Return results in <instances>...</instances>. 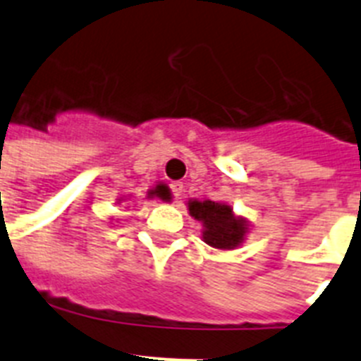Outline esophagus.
Returning a JSON list of instances; mask_svg holds the SVG:
<instances>
[{"label":"esophagus","instance_id":"1","mask_svg":"<svg viewBox=\"0 0 361 361\" xmlns=\"http://www.w3.org/2000/svg\"><path fill=\"white\" fill-rule=\"evenodd\" d=\"M171 193H173L175 199H180L183 195V190H184V184L183 183H171Z\"/></svg>","mask_w":361,"mask_h":361}]
</instances>
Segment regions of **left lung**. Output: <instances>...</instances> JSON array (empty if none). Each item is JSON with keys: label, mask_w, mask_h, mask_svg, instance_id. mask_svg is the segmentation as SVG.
Listing matches in <instances>:
<instances>
[{"label": "left lung", "mask_w": 361, "mask_h": 361, "mask_svg": "<svg viewBox=\"0 0 361 361\" xmlns=\"http://www.w3.org/2000/svg\"><path fill=\"white\" fill-rule=\"evenodd\" d=\"M188 212L202 224V240L215 250H237L250 233L247 219L237 215L228 202L190 199Z\"/></svg>", "instance_id": "1"}]
</instances>
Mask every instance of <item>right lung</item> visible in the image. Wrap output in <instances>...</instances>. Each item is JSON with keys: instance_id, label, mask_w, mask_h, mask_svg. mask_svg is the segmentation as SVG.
Wrapping results in <instances>:
<instances>
[{"instance_id": "obj_1", "label": "right lung", "mask_w": 361, "mask_h": 361, "mask_svg": "<svg viewBox=\"0 0 361 361\" xmlns=\"http://www.w3.org/2000/svg\"><path fill=\"white\" fill-rule=\"evenodd\" d=\"M170 195V193H168V190H164V186H155V190H149L148 191V199H153V197H159V199H166V197ZM124 200H126V197H121V199H117V204H121V202H124Z\"/></svg>"}]
</instances>
